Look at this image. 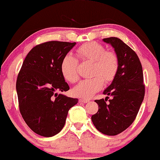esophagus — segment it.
<instances>
[{
	"label": "esophagus",
	"mask_w": 160,
	"mask_h": 160,
	"mask_svg": "<svg viewBox=\"0 0 160 160\" xmlns=\"http://www.w3.org/2000/svg\"><path fill=\"white\" fill-rule=\"evenodd\" d=\"M89 102L88 99H85V98H80L79 99V102L80 103H87Z\"/></svg>",
	"instance_id": "obj_1"
}]
</instances>
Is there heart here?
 <instances>
[{
  "label": "heart",
  "instance_id": "obj_1",
  "mask_svg": "<svg viewBox=\"0 0 160 160\" xmlns=\"http://www.w3.org/2000/svg\"><path fill=\"white\" fill-rule=\"evenodd\" d=\"M76 53L82 60L93 62L92 75L95 76L81 81L72 89V93L77 97L89 98L102 88L103 79L105 82L114 79L118 70V58L116 53L107 52L102 44L95 42L82 44L77 49ZM60 71L67 82H76L78 79L77 59L71 55L64 56L61 62Z\"/></svg>",
  "mask_w": 160,
  "mask_h": 160
}]
</instances>
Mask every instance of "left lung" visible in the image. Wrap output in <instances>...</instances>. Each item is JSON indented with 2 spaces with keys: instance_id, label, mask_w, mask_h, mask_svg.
Instances as JSON below:
<instances>
[{
  "instance_id": "obj_1",
  "label": "left lung",
  "mask_w": 160,
  "mask_h": 160,
  "mask_svg": "<svg viewBox=\"0 0 160 160\" xmlns=\"http://www.w3.org/2000/svg\"><path fill=\"white\" fill-rule=\"evenodd\" d=\"M102 41L114 48L118 70L111 85L103 92L112 99L108 103V96L95 100L98 110L92 116V121L100 132L116 136L129 128L137 116L145 95L143 72L136 52L121 39L111 37Z\"/></svg>"
}]
</instances>
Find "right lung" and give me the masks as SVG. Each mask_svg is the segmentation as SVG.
Wrapping results in <instances>:
<instances>
[{"instance_id": "obj_1", "label": "right lung", "mask_w": 160, "mask_h": 160, "mask_svg": "<svg viewBox=\"0 0 160 160\" xmlns=\"http://www.w3.org/2000/svg\"><path fill=\"white\" fill-rule=\"evenodd\" d=\"M75 44L56 41L38 44L23 62L16 82L20 112L38 135L51 137L58 134L65 126L68 110L78 103V98L58 94L69 89L60 65Z\"/></svg>"}]
</instances>
